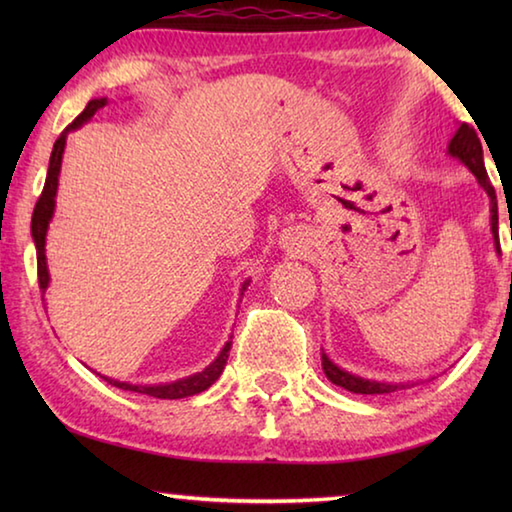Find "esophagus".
<instances>
[{"instance_id": "1", "label": "esophagus", "mask_w": 512, "mask_h": 512, "mask_svg": "<svg viewBox=\"0 0 512 512\" xmlns=\"http://www.w3.org/2000/svg\"><path fill=\"white\" fill-rule=\"evenodd\" d=\"M280 244H282V248H287V250H300V248H307V237L302 235V232H298V230H284L282 232V239H280Z\"/></svg>"}]
</instances>
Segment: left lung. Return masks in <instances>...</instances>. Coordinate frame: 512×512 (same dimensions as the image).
Here are the masks:
<instances>
[{"label": "left lung", "mask_w": 512, "mask_h": 512, "mask_svg": "<svg viewBox=\"0 0 512 512\" xmlns=\"http://www.w3.org/2000/svg\"><path fill=\"white\" fill-rule=\"evenodd\" d=\"M447 153L452 155V158L461 160L465 167L474 173L476 180H479V185L485 189V194L490 196V230H492V239H495V248L501 250L499 248L497 194H495V187L490 185L488 173H485L483 149H481L479 135H476V131L470 124L458 126L456 135L452 137V142H449V146H447ZM323 370H325V375H327L329 381H332V384L341 386L350 393H359V395H384V393H395V391H402V388L411 386V384H404V381L395 384V381H375V379L352 375V372L336 366L334 361H329L325 352H323Z\"/></svg>", "instance_id": "obj_1"}]
</instances>
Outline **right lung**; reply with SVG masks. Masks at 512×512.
<instances>
[{
  "instance_id": "right-lung-1",
  "label": "right lung",
  "mask_w": 512,
  "mask_h": 512,
  "mask_svg": "<svg viewBox=\"0 0 512 512\" xmlns=\"http://www.w3.org/2000/svg\"><path fill=\"white\" fill-rule=\"evenodd\" d=\"M106 103H108V99H92L88 106H85V110L81 112V115L76 117L72 124L65 128L63 133H60V137H58L56 144H54V151H51L45 189H42V194H40L38 203H36V210H33V219H31V235H33V241H36V253H38V284H40L42 293H45L47 287H49L45 239H47L49 221H51V216H54V207H56L58 176H60V164H63L67 133L69 131H76V128L83 126L85 121L92 119L94 112L106 106ZM248 284H250V280H246L244 287H241V296H244V291H246ZM230 345H232V341L225 343L223 350L219 352V357H216L205 370L196 372V375H192V377L171 381V384L135 386V384H126V381H115V379H108V377H103V379H106L108 384H112V386L124 388V391H133V393H142V395H149V397H158V400H180V397H192L196 393L207 391V388H210L214 381L221 377V372L225 368V361H228V354H230Z\"/></svg>"
}]
</instances>
